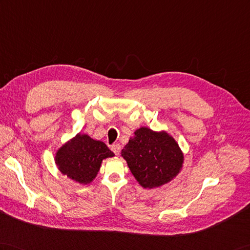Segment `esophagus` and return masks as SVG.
<instances>
[{
  "label": "esophagus",
  "mask_w": 250,
  "mask_h": 250,
  "mask_svg": "<svg viewBox=\"0 0 250 250\" xmlns=\"http://www.w3.org/2000/svg\"><path fill=\"white\" fill-rule=\"evenodd\" d=\"M111 149H112V151H113L116 155H118L119 152H120V150H121V146H120L119 144H115V145H113V146L111 147Z\"/></svg>",
  "instance_id": "1"
}]
</instances>
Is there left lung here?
Returning <instances> with one entry per match:
<instances>
[{"mask_svg":"<svg viewBox=\"0 0 250 250\" xmlns=\"http://www.w3.org/2000/svg\"><path fill=\"white\" fill-rule=\"evenodd\" d=\"M121 155L145 188L169 182L178 175L183 163V154L175 139L165 132L158 133L144 126L135 131Z\"/></svg>","mask_w":250,"mask_h":250,"instance_id":"8db88e82","label":"left lung"}]
</instances>
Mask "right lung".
Segmentation results:
<instances>
[{"label":"right lung","instance_id":"obj_1","mask_svg":"<svg viewBox=\"0 0 250 250\" xmlns=\"http://www.w3.org/2000/svg\"><path fill=\"white\" fill-rule=\"evenodd\" d=\"M112 156L114 153L103 142L78 134L57 151L55 163L63 175L87 184L96 178L102 160Z\"/></svg>","mask_w":250,"mask_h":250}]
</instances>
